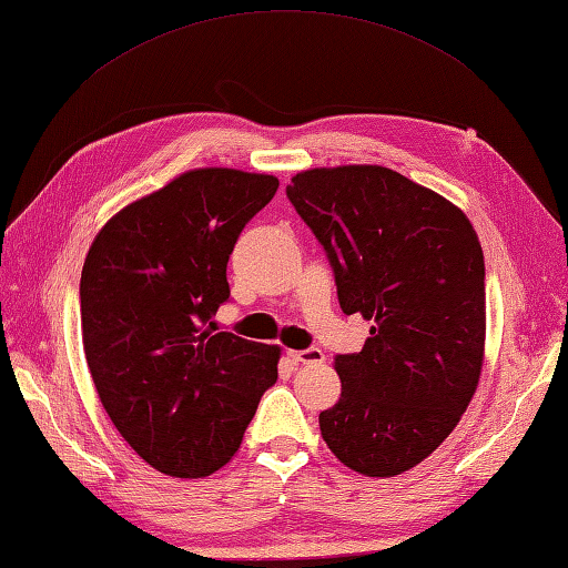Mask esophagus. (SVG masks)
I'll list each match as a JSON object with an SVG mask.
<instances>
[{"label":"esophagus","instance_id":"esophagus-1","mask_svg":"<svg viewBox=\"0 0 568 568\" xmlns=\"http://www.w3.org/2000/svg\"><path fill=\"white\" fill-rule=\"evenodd\" d=\"M288 361L294 365H321L326 361V355L318 348H308V351H288Z\"/></svg>","mask_w":568,"mask_h":568}]
</instances>
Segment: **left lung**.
I'll list each match as a JSON object with an SVG mask.
<instances>
[{
	"instance_id": "1",
	"label": "left lung",
	"mask_w": 568,
	"mask_h": 568,
	"mask_svg": "<svg viewBox=\"0 0 568 568\" xmlns=\"http://www.w3.org/2000/svg\"><path fill=\"white\" fill-rule=\"evenodd\" d=\"M286 195L328 254L343 314L373 321L335 357L341 399L321 436L369 478L414 468L476 395L485 351V262L466 213L385 166L308 169Z\"/></svg>"
}]
</instances>
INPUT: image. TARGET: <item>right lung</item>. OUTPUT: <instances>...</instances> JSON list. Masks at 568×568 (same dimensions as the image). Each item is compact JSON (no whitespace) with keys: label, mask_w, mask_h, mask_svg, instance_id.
<instances>
[{"label":"right lung","mask_w":568,"mask_h":568,"mask_svg":"<svg viewBox=\"0 0 568 568\" xmlns=\"http://www.w3.org/2000/svg\"><path fill=\"white\" fill-rule=\"evenodd\" d=\"M280 181L193 169L112 215L80 276V328L98 397L139 458L205 478L237 454L280 345L217 331L227 260Z\"/></svg>","instance_id":"right-lung-1"}]
</instances>
